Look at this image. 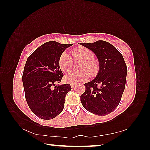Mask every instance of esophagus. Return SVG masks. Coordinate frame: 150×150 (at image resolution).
<instances>
[{"instance_id":"1","label":"esophagus","mask_w":150,"mask_h":150,"mask_svg":"<svg viewBox=\"0 0 150 150\" xmlns=\"http://www.w3.org/2000/svg\"><path fill=\"white\" fill-rule=\"evenodd\" d=\"M77 85L75 84V83H71V87L72 88H73V87H75V86Z\"/></svg>"}]
</instances>
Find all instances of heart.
<instances>
[{
    "mask_svg": "<svg viewBox=\"0 0 150 150\" xmlns=\"http://www.w3.org/2000/svg\"><path fill=\"white\" fill-rule=\"evenodd\" d=\"M73 57L75 62H81L79 65L81 71H73L68 73L64 77V80L67 83H76L85 81L88 78V73L91 75L96 74L98 71V65L94 60L93 52L86 47H79L72 51ZM72 59L67 53L63 52L59 59V66L63 72L67 73L71 69Z\"/></svg>",
    "mask_w": 150,
    "mask_h": 150,
    "instance_id": "obj_1",
    "label": "heart"
}]
</instances>
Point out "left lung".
Instances as JSON below:
<instances>
[{"label":"left lung","instance_id":"obj_1","mask_svg":"<svg viewBox=\"0 0 150 150\" xmlns=\"http://www.w3.org/2000/svg\"><path fill=\"white\" fill-rule=\"evenodd\" d=\"M79 44L92 51L99 63L96 77L85 84L81 102L94 115H107L117 107L125 88L128 70L124 57L114 45L103 40Z\"/></svg>","mask_w":150,"mask_h":150}]
</instances>
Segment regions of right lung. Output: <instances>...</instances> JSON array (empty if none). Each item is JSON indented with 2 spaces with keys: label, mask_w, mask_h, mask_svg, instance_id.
<instances>
[{
  "label": "right lung",
  "mask_w": 150,
  "mask_h": 150,
  "mask_svg": "<svg viewBox=\"0 0 150 150\" xmlns=\"http://www.w3.org/2000/svg\"><path fill=\"white\" fill-rule=\"evenodd\" d=\"M72 44L47 42L30 55L24 66L22 83L28 105L38 117L54 118L62 112L69 84L56 85L63 77L59 59Z\"/></svg>",
  "instance_id": "right-lung-1"
}]
</instances>
